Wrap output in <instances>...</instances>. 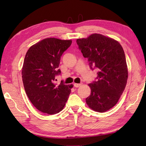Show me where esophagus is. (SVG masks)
<instances>
[{"label":"esophagus","instance_id":"1","mask_svg":"<svg viewBox=\"0 0 146 146\" xmlns=\"http://www.w3.org/2000/svg\"><path fill=\"white\" fill-rule=\"evenodd\" d=\"M81 85H82L81 83H74V86H75V87H76V88H78Z\"/></svg>","mask_w":146,"mask_h":146}]
</instances>
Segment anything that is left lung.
I'll return each mask as SVG.
<instances>
[{
  "label": "left lung",
  "instance_id": "obj_1",
  "mask_svg": "<svg viewBox=\"0 0 146 146\" xmlns=\"http://www.w3.org/2000/svg\"><path fill=\"white\" fill-rule=\"evenodd\" d=\"M76 43L90 68L97 70L95 81L88 85L90 95L86 102L92 110L104 112L117 104L128 78L125 56L120 43L99 34L78 39Z\"/></svg>",
  "mask_w": 146,
  "mask_h": 146
}]
</instances>
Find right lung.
<instances>
[{
    "mask_svg": "<svg viewBox=\"0 0 146 146\" xmlns=\"http://www.w3.org/2000/svg\"><path fill=\"white\" fill-rule=\"evenodd\" d=\"M71 40L46 38L34 44L26 54L22 70L24 89L29 100L41 112L53 115L63 109L72 85H60L56 76L61 56L70 47Z\"/></svg>",
    "mask_w": 146,
    "mask_h": 146,
    "instance_id": "right-lung-1",
    "label": "right lung"
}]
</instances>
